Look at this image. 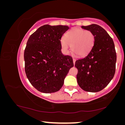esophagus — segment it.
I'll return each mask as SVG.
<instances>
[{"label":"esophagus","instance_id":"34e87169","mask_svg":"<svg viewBox=\"0 0 125 125\" xmlns=\"http://www.w3.org/2000/svg\"><path fill=\"white\" fill-rule=\"evenodd\" d=\"M75 61H76V59H74V58H73V64H75Z\"/></svg>","mask_w":125,"mask_h":125}]
</instances>
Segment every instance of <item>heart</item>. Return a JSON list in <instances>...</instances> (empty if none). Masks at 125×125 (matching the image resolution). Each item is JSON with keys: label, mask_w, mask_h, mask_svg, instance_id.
Segmentation results:
<instances>
[{"label": "heart", "mask_w": 125, "mask_h": 125, "mask_svg": "<svg viewBox=\"0 0 125 125\" xmlns=\"http://www.w3.org/2000/svg\"><path fill=\"white\" fill-rule=\"evenodd\" d=\"M95 36L90 31L73 28L66 33L64 38L61 40V45L63 52L67 53L70 46L73 52L80 57H85L91 52L94 46Z\"/></svg>", "instance_id": "obj_1"}]
</instances>
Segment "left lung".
Listing matches in <instances>:
<instances>
[{"mask_svg":"<svg viewBox=\"0 0 125 125\" xmlns=\"http://www.w3.org/2000/svg\"><path fill=\"white\" fill-rule=\"evenodd\" d=\"M95 36L92 50L82 59L76 61L78 83L84 91L97 92L106 87L113 78L117 55L113 39L97 24L82 26Z\"/></svg>","mask_w":125,"mask_h":125,"instance_id":"1","label":"left lung"}]
</instances>
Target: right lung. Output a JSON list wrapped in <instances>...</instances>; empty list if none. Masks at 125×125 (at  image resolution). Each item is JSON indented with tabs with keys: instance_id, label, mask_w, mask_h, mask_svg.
Wrapping results in <instances>:
<instances>
[{
	"instance_id": "right-lung-1",
	"label": "right lung",
	"mask_w": 125,
	"mask_h": 125,
	"mask_svg": "<svg viewBox=\"0 0 125 125\" xmlns=\"http://www.w3.org/2000/svg\"><path fill=\"white\" fill-rule=\"evenodd\" d=\"M68 26L44 25L31 35L24 50L25 71L31 85L41 92L58 91L73 66L71 56L61 52V39Z\"/></svg>"
}]
</instances>
